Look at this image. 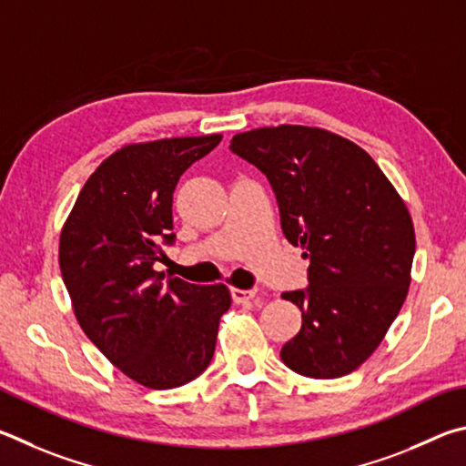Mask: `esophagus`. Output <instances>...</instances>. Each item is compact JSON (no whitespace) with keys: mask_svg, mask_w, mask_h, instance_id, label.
Instances as JSON below:
<instances>
[{"mask_svg":"<svg viewBox=\"0 0 466 466\" xmlns=\"http://www.w3.org/2000/svg\"><path fill=\"white\" fill-rule=\"evenodd\" d=\"M231 297L235 303H248V300H254L258 297V290H241V289H231Z\"/></svg>","mask_w":466,"mask_h":466,"instance_id":"34e87169","label":"esophagus"}]
</instances>
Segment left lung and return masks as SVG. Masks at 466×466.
Wrapping results in <instances>:
<instances>
[{"label": "left lung", "instance_id": "8db88e82", "mask_svg": "<svg viewBox=\"0 0 466 466\" xmlns=\"http://www.w3.org/2000/svg\"><path fill=\"white\" fill-rule=\"evenodd\" d=\"M231 151L270 179L284 235L311 259L309 289L282 295L303 311L282 362L303 377H344L379 348L410 292V208L362 147L328 128H254Z\"/></svg>", "mask_w": 466, "mask_h": 466}]
</instances>
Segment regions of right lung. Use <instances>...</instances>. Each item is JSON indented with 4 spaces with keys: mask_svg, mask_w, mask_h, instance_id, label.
Wrapping results in <instances>:
<instances>
[{
    "mask_svg": "<svg viewBox=\"0 0 466 466\" xmlns=\"http://www.w3.org/2000/svg\"><path fill=\"white\" fill-rule=\"evenodd\" d=\"M223 135L128 143L81 187L59 238V266L79 328L147 389H174L207 370L218 321L231 307L225 284L184 282L153 264L174 241L171 202L179 176Z\"/></svg>",
    "mask_w": 466,
    "mask_h": 466,
    "instance_id": "1",
    "label": "right lung"
}]
</instances>
